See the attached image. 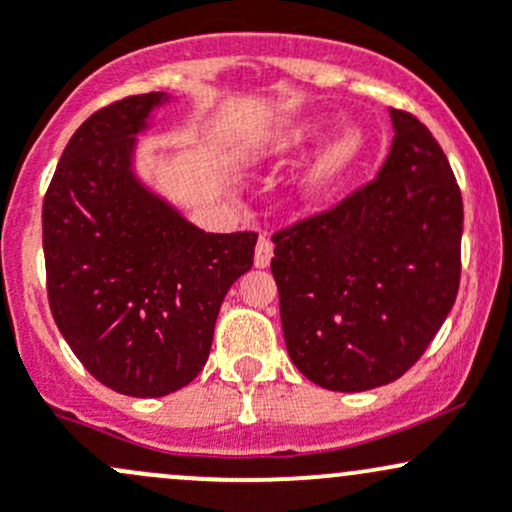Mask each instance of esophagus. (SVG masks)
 I'll use <instances>...</instances> for the list:
<instances>
[{
    "label": "esophagus",
    "instance_id": "1",
    "mask_svg": "<svg viewBox=\"0 0 512 512\" xmlns=\"http://www.w3.org/2000/svg\"><path fill=\"white\" fill-rule=\"evenodd\" d=\"M273 258V241L268 236H261L256 244V254H254V263L256 268H266Z\"/></svg>",
    "mask_w": 512,
    "mask_h": 512
}]
</instances>
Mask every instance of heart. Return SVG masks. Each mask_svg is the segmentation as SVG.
<instances>
[{
  "mask_svg": "<svg viewBox=\"0 0 512 512\" xmlns=\"http://www.w3.org/2000/svg\"><path fill=\"white\" fill-rule=\"evenodd\" d=\"M322 136L320 124H307L300 129L290 131L278 146H273V156L276 158H290L298 156L305 151L307 146L315 144ZM361 153V139L354 131H344V134L334 136L332 141H327L317 156L307 163V168L300 175V192L307 197L324 195L327 190H332L334 185H339L344 180V175L354 168L356 158Z\"/></svg>",
  "mask_w": 512,
  "mask_h": 512,
  "instance_id": "obj_1",
  "label": "heart"
}]
</instances>
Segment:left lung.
<instances>
[{
	"instance_id": "8db88e82",
	"label": "left lung",
	"mask_w": 512,
	"mask_h": 512,
	"mask_svg": "<svg viewBox=\"0 0 512 512\" xmlns=\"http://www.w3.org/2000/svg\"><path fill=\"white\" fill-rule=\"evenodd\" d=\"M390 122L393 144L373 183L273 236L285 346L327 390L361 393L403 376L459 290V185L425 124L400 109Z\"/></svg>"
}]
</instances>
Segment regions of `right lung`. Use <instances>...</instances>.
Returning a JSON list of instances; mask_svg holds the SVG:
<instances>
[{"label": "right lung", "mask_w": 512, "mask_h": 512, "mask_svg": "<svg viewBox=\"0 0 512 512\" xmlns=\"http://www.w3.org/2000/svg\"><path fill=\"white\" fill-rule=\"evenodd\" d=\"M166 92L92 114L65 146L43 200L48 302L82 366L117 393L161 398L207 364L254 232L210 234L136 170L139 136Z\"/></svg>", "instance_id": "obj_1"}]
</instances>
